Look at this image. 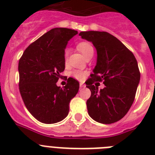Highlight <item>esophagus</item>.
Here are the masks:
<instances>
[{
    "mask_svg": "<svg viewBox=\"0 0 155 155\" xmlns=\"http://www.w3.org/2000/svg\"><path fill=\"white\" fill-rule=\"evenodd\" d=\"M80 87H85V85H84L83 83H80Z\"/></svg>",
    "mask_w": 155,
    "mask_h": 155,
    "instance_id": "esophagus-1",
    "label": "esophagus"
}]
</instances>
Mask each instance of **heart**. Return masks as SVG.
<instances>
[{
  "label": "heart",
  "instance_id": "1",
  "mask_svg": "<svg viewBox=\"0 0 155 155\" xmlns=\"http://www.w3.org/2000/svg\"><path fill=\"white\" fill-rule=\"evenodd\" d=\"M77 49L82 53V55L84 57H87L90 55H93L94 54V47L91 45V43L88 42H81L78 44L77 45ZM68 56H69V50H64V62L67 64L68 61ZM71 76L74 77L75 79L79 81H82L84 78L85 74L82 71L80 70H74L71 72Z\"/></svg>",
  "mask_w": 155,
  "mask_h": 155
}]
</instances>
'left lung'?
I'll list each match as a JSON object with an SVG mask.
<instances>
[{
  "mask_svg": "<svg viewBox=\"0 0 155 155\" xmlns=\"http://www.w3.org/2000/svg\"><path fill=\"white\" fill-rule=\"evenodd\" d=\"M96 48L97 64L86 87L91 94L87 100L88 114L96 122L111 124L128 113L135 98L140 78L137 61L134 53L117 38L106 31H88L79 33ZM95 81H104L106 87L97 90Z\"/></svg>",
  "mask_w": 155,
  "mask_h": 155,
  "instance_id": "8db88e82",
  "label": "left lung"
}]
</instances>
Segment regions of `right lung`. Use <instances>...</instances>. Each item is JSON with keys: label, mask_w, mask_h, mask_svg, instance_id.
<instances>
[{"label": "right lung", "mask_w": 155, "mask_h": 155, "mask_svg": "<svg viewBox=\"0 0 155 155\" xmlns=\"http://www.w3.org/2000/svg\"><path fill=\"white\" fill-rule=\"evenodd\" d=\"M77 34L70 28H52L31 43L19 60V91L28 112L41 123L56 124L66 118L78 91L79 82L72 78L64 87L57 85L65 68L66 46Z\"/></svg>", "instance_id": "obj_1"}]
</instances>
